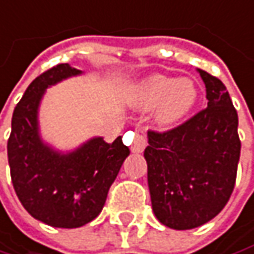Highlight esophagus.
<instances>
[{"instance_id":"34e87169","label":"esophagus","mask_w":254,"mask_h":254,"mask_svg":"<svg viewBox=\"0 0 254 254\" xmlns=\"http://www.w3.org/2000/svg\"><path fill=\"white\" fill-rule=\"evenodd\" d=\"M145 147H147V139H145V136L142 135V133H136V136H135V141H133V144H132V151L133 152H142V151L145 150Z\"/></svg>"}]
</instances>
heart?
<instances>
[{
  "label": "heart",
  "instance_id": "1",
  "mask_svg": "<svg viewBox=\"0 0 254 254\" xmlns=\"http://www.w3.org/2000/svg\"><path fill=\"white\" fill-rule=\"evenodd\" d=\"M197 87L192 78L174 80L173 77L155 74L142 82L139 91V104L151 109L160 104L157 121L164 125L179 122L196 103Z\"/></svg>",
  "mask_w": 254,
  "mask_h": 254
}]
</instances>
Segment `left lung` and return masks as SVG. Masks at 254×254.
Instances as JSON below:
<instances>
[{
	"label": "left lung",
	"mask_w": 254,
	"mask_h": 254,
	"mask_svg": "<svg viewBox=\"0 0 254 254\" xmlns=\"http://www.w3.org/2000/svg\"><path fill=\"white\" fill-rule=\"evenodd\" d=\"M208 107L166 132L148 130L152 211L173 230H192L217 217L233 193L242 142L239 116L217 77L197 69Z\"/></svg>",
	"instance_id": "left-lung-1"
}]
</instances>
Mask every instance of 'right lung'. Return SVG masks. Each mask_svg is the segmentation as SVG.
<instances>
[{
  "label": "right lung",
  "mask_w": 254,
  "mask_h": 254,
  "mask_svg": "<svg viewBox=\"0 0 254 254\" xmlns=\"http://www.w3.org/2000/svg\"><path fill=\"white\" fill-rule=\"evenodd\" d=\"M80 69L59 64L32 81L17 103L7 144L14 190L24 209L48 225L77 228L96 218L129 148L118 136L112 144L93 138L68 154L46 145L39 135L37 109L49 85Z\"/></svg>",
  "instance_id": "right-lung-1"
}]
</instances>
